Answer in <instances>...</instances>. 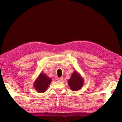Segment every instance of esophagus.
Here are the masks:
<instances>
[{"label":"esophagus","instance_id":"obj_1","mask_svg":"<svg viewBox=\"0 0 122 122\" xmlns=\"http://www.w3.org/2000/svg\"><path fill=\"white\" fill-rule=\"evenodd\" d=\"M57 80L59 81H62L63 80V78L62 77H61V78H58Z\"/></svg>","mask_w":122,"mask_h":122}]
</instances>
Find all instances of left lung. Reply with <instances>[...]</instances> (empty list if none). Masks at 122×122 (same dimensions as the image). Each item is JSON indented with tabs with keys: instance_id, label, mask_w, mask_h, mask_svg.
<instances>
[{
	"instance_id": "8db88e82",
	"label": "left lung",
	"mask_w": 122,
	"mask_h": 122,
	"mask_svg": "<svg viewBox=\"0 0 122 122\" xmlns=\"http://www.w3.org/2000/svg\"><path fill=\"white\" fill-rule=\"evenodd\" d=\"M68 85L73 91H77L82 87L84 84V80L76 70L74 71L70 78L68 81Z\"/></svg>"
}]
</instances>
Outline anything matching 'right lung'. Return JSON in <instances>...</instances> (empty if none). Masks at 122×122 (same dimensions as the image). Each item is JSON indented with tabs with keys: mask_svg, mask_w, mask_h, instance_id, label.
I'll return each mask as SVG.
<instances>
[{
	"mask_svg": "<svg viewBox=\"0 0 122 122\" xmlns=\"http://www.w3.org/2000/svg\"><path fill=\"white\" fill-rule=\"evenodd\" d=\"M52 79L48 77L46 74L41 73L34 83V86L36 92L43 93L46 91Z\"/></svg>",
	"mask_w": 122,
	"mask_h": 122,
	"instance_id": "right-lung-1",
	"label": "right lung"
}]
</instances>
